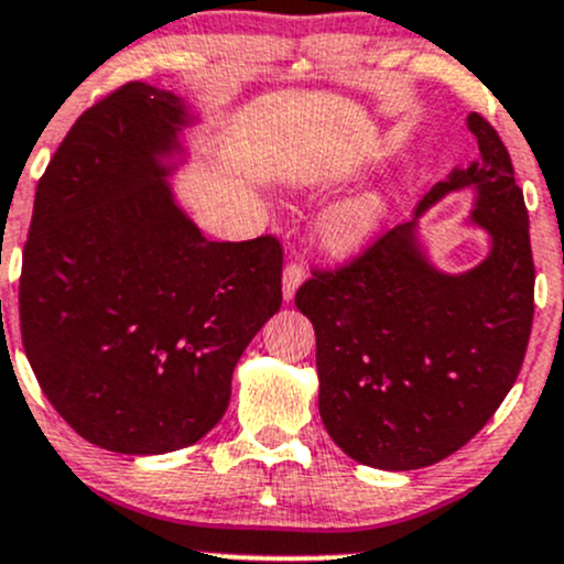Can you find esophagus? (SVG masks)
I'll use <instances>...</instances> for the list:
<instances>
[{
  "mask_svg": "<svg viewBox=\"0 0 564 564\" xmlns=\"http://www.w3.org/2000/svg\"><path fill=\"white\" fill-rule=\"evenodd\" d=\"M304 276H306V271H304V265L299 263V260H290V263L284 265V271H282L284 301H293L295 290H299V284L304 282Z\"/></svg>",
  "mask_w": 564,
  "mask_h": 564,
  "instance_id": "obj_1",
  "label": "esophagus"
}]
</instances>
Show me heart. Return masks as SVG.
Wrapping results in <instances>:
<instances>
[{
  "instance_id": "obj_1",
  "label": "heart",
  "mask_w": 564,
  "mask_h": 564,
  "mask_svg": "<svg viewBox=\"0 0 564 564\" xmlns=\"http://www.w3.org/2000/svg\"><path fill=\"white\" fill-rule=\"evenodd\" d=\"M381 217V202L377 196H357L352 202L338 204L328 212L323 223V236L336 250H352L371 236Z\"/></svg>"
}]
</instances>
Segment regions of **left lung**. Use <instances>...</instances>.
Wrapping results in <instances>:
<instances>
[{
  "instance_id": "8db88e82",
  "label": "left lung",
  "mask_w": 564,
  "mask_h": 564,
  "mask_svg": "<svg viewBox=\"0 0 564 564\" xmlns=\"http://www.w3.org/2000/svg\"><path fill=\"white\" fill-rule=\"evenodd\" d=\"M478 161L416 207L476 185L474 223L492 252L463 276L422 258L414 220L336 269H312L295 306L317 333L319 416L349 457L381 470L441 463L492 420L519 377L535 312V263L522 187L506 144L474 112Z\"/></svg>"
}]
</instances>
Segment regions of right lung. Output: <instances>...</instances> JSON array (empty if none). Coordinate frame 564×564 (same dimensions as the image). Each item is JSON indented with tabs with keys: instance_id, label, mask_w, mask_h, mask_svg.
<instances>
[{
	"instance_id": "1",
	"label": "right lung",
	"mask_w": 564,
	"mask_h": 564,
	"mask_svg": "<svg viewBox=\"0 0 564 564\" xmlns=\"http://www.w3.org/2000/svg\"><path fill=\"white\" fill-rule=\"evenodd\" d=\"M185 110L126 83L47 163L23 245L21 338L53 409L101 449L163 454L226 414L241 352L282 306V245L209 241L159 159Z\"/></svg>"
}]
</instances>
